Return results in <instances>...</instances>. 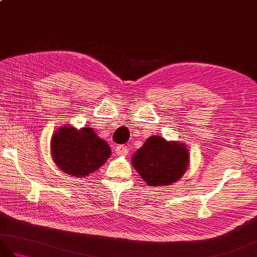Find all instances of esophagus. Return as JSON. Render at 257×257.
Instances as JSON below:
<instances>
[{
  "label": "esophagus",
  "instance_id": "esophagus-1",
  "mask_svg": "<svg viewBox=\"0 0 257 257\" xmlns=\"http://www.w3.org/2000/svg\"><path fill=\"white\" fill-rule=\"evenodd\" d=\"M117 156H127L128 155V148L125 146H117L114 148Z\"/></svg>",
  "mask_w": 257,
  "mask_h": 257
}]
</instances>
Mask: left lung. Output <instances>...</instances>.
Wrapping results in <instances>:
<instances>
[{
	"instance_id": "left-lung-1",
	"label": "left lung",
	"mask_w": 257,
	"mask_h": 257,
	"mask_svg": "<svg viewBox=\"0 0 257 257\" xmlns=\"http://www.w3.org/2000/svg\"><path fill=\"white\" fill-rule=\"evenodd\" d=\"M189 151L179 141H167L159 136H151L135 152L133 166L147 184L151 187L170 185L187 171Z\"/></svg>"
}]
</instances>
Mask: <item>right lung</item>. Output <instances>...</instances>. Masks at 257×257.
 I'll return each mask as SVG.
<instances>
[{
    "label": "right lung",
    "mask_w": 257,
    "mask_h": 257,
    "mask_svg": "<svg viewBox=\"0 0 257 257\" xmlns=\"http://www.w3.org/2000/svg\"><path fill=\"white\" fill-rule=\"evenodd\" d=\"M51 151L54 162L62 171L81 178L100 168L111 155L109 145L90 127L77 130L70 125L56 130Z\"/></svg>",
    "instance_id": "right-lung-1"
}]
</instances>
